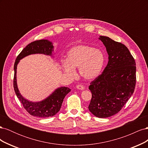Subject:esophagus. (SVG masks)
I'll return each mask as SVG.
<instances>
[{
	"label": "esophagus",
	"instance_id": "34e87169",
	"mask_svg": "<svg viewBox=\"0 0 148 148\" xmlns=\"http://www.w3.org/2000/svg\"><path fill=\"white\" fill-rule=\"evenodd\" d=\"M76 88H77L78 89H80V90H83V89H84V87L83 86H82V84H78L77 86H76Z\"/></svg>",
	"mask_w": 148,
	"mask_h": 148
}]
</instances>
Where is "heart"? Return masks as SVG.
<instances>
[{
    "label": "heart",
    "mask_w": 148,
    "mask_h": 148,
    "mask_svg": "<svg viewBox=\"0 0 148 148\" xmlns=\"http://www.w3.org/2000/svg\"><path fill=\"white\" fill-rule=\"evenodd\" d=\"M104 53L98 49L87 45H78L71 48L66 60L61 62L64 72L70 78L77 77L75 69L78 67L79 73L86 79L97 78L105 64Z\"/></svg>",
    "instance_id": "heart-1"
}]
</instances>
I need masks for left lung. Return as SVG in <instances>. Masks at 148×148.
I'll use <instances>...</instances> for the list:
<instances>
[{
    "mask_svg": "<svg viewBox=\"0 0 148 148\" xmlns=\"http://www.w3.org/2000/svg\"><path fill=\"white\" fill-rule=\"evenodd\" d=\"M99 39L106 47L109 62L89 85L92 98L88 109L97 117L107 118L117 114L134 92L136 63L124 44L103 36Z\"/></svg>",
    "mask_w": 148,
    "mask_h": 148,
    "instance_id": "left-lung-1",
    "label": "left lung"
}]
</instances>
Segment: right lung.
I'll use <instances>...</instances> for the list:
<instances>
[{
  "mask_svg": "<svg viewBox=\"0 0 148 148\" xmlns=\"http://www.w3.org/2000/svg\"><path fill=\"white\" fill-rule=\"evenodd\" d=\"M53 46L51 42L47 39L35 41L26 46L20 54L17 56L14 64V78L13 88L17 97L23 104L24 108L33 116L41 118L50 117L55 115L61 108L62 102L65 96L70 92L71 89L68 87H60L56 89L51 95L45 99L40 102H31L21 96L16 83V67L20 60L26 56L35 53H43L52 56Z\"/></svg>",
  "mask_w": 148,
  "mask_h": 148,
  "instance_id": "obj_1",
  "label": "right lung"
}]
</instances>
